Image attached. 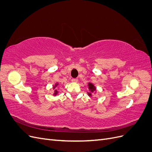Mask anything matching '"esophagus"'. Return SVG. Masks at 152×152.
Instances as JSON below:
<instances>
[{"label": "esophagus", "instance_id": "obj_1", "mask_svg": "<svg viewBox=\"0 0 152 152\" xmlns=\"http://www.w3.org/2000/svg\"><path fill=\"white\" fill-rule=\"evenodd\" d=\"M72 82H74V83H77V82H78V79H72Z\"/></svg>", "mask_w": 152, "mask_h": 152}]
</instances>
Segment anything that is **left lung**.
<instances>
[{"mask_svg":"<svg viewBox=\"0 0 152 152\" xmlns=\"http://www.w3.org/2000/svg\"><path fill=\"white\" fill-rule=\"evenodd\" d=\"M88 86H89V90H90L91 92H93L94 91L96 90V87H94V86L93 84L89 83V84H88ZM88 95H89V96H91V93H88Z\"/></svg>","mask_w":152,"mask_h":152,"instance_id":"8db88e82","label":"left lung"}]
</instances>
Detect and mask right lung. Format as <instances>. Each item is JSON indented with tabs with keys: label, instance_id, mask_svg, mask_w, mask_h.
I'll list each match as a JSON object with an SVG mask.
<instances>
[{
	"label": "right lung",
	"instance_id": "1",
	"mask_svg": "<svg viewBox=\"0 0 152 152\" xmlns=\"http://www.w3.org/2000/svg\"><path fill=\"white\" fill-rule=\"evenodd\" d=\"M58 85V84H56V85H55V86L53 87V89H55V88H56V87ZM54 91H55V92H54V95H56V94H57V93H58V91H57V90H55Z\"/></svg>",
	"mask_w": 152,
	"mask_h": 152
}]
</instances>
